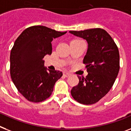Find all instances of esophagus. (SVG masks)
<instances>
[{"label":"esophagus","mask_w":131,"mask_h":131,"mask_svg":"<svg viewBox=\"0 0 131 131\" xmlns=\"http://www.w3.org/2000/svg\"><path fill=\"white\" fill-rule=\"evenodd\" d=\"M63 76L64 77H69L70 76V74L69 73H66V72H64L63 73Z\"/></svg>","instance_id":"obj_1"}]
</instances>
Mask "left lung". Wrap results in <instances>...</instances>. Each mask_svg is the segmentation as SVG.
I'll list each match as a JSON object with an SVG mask.
<instances>
[{"instance_id":"left-lung-1","label":"left lung","mask_w":131,"mask_h":131,"mask_svg":"<svg viewBox=\"0 0 131 131\" xmlns=\"http://www.w3.org/2000/svg\"><path fill=\"white\" fill-rule=\"evenodd\" d=\"M69 32L88 41V52L83 58L88 75L78 76V85L72 88L75 100L85 105L97 102L108 93L118 74L120 55L117 46L103 29L94 28Z\"/></svg>"}]
</instances>
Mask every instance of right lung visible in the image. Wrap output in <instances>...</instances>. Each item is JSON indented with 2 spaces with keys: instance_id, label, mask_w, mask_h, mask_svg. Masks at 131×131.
<instances>
[{
  "instance_id": "1",
  "label": "right lung",
  "mask_w": 131,
  "mask_h": 131,
  "mask_svg": "<svg viewBox=\"0 0 131 131\" xmlns=\"http://www.w3.org/2000/svg\"><path fill=\"white\" fill-rule=\"evenodd\" d=\"M45 26L25 29L11 49L10 73L19 93L31 102H41L50 96L55 83L62 76L60 71L47 72L43 57L52 54V41L65 34Z\"/></svg>"
}]
</instances>
